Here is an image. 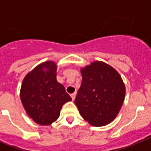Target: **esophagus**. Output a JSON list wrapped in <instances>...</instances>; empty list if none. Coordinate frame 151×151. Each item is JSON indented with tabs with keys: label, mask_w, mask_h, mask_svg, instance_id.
Returning <instances> with one entry per match:
<instances>
[{
	"label": "esophagus",
	"mask_w": 151,
	"mask_h": 151,
	"mask_svg": "<svg viewBox=\"0 0 151 151\" xmlns=\"http://www.w3.org/2000/svg\"><path fill=\"white\" fill-rule=\"evenodd\" d=\"M70 96H71V97H72V100H73V101H74L75 98H76V94H75V93L74 94H72Z\"/></svg>",
	"instance_id": "34e87169"
}]
</instances>
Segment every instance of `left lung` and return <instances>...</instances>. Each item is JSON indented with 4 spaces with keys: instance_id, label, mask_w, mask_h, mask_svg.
I'll list each match as a JSON object with an SVG mask.
<instances>
[{
    "instance_id": "1",
    "label": "left lung",
    "mask_w": 151,
    "mask_h": 151,
    "mask_svg": "<svg viewBox=\"0 0 151 151\" xmlns=\"http://www.w3.org/2000/svg\"><path fill=\"white\" fill-rule=\"evenodd\" d=\"M81 74L82 85L75 99L79 113L93 126L107 125L118 115L125 98L120 75L101 61L82 68Z\"/></svg>"
}]
</instances>
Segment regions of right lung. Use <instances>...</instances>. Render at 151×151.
Here are the masks:
<instances>
[{
	"instance_id": "right-lung-1",
	"label": "right lung",
	"mask_w": 151,
	"mask_h": 151,
	"mask_svg": "<svg viewBox=\"0 0 151 151\" xmlns=\"http://www.w3.org/2000/svg\"><path fill=\"white\" fill-rule=\"evenodd\" d=\"M57 65L53 61L39 64L28 73L20 90L22 104L32 120L49 125L59 118L63 105L72 98L56 78Z\"/></svg>"
}]
</instances>
